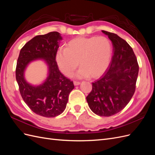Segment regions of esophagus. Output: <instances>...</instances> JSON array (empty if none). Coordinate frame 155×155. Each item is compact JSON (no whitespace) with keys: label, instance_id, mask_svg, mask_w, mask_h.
I'll return each instance as SVG.
<instances>
[{"label":"esophagus","instance_id":"34e87169","mask_svg":"<svg viewBox=\"0 0 155 155\" xmlns=\"http://www.w3.org/2000/svg\"><path fill=\"white\" fill-rule=\"evenodd\" d=\"M74 85L77 86V85H79V84H80V82L78 81H74Z\"/></svg>","mask_w":155,"mask_h":155}]
</instances>
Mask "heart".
<instances>
[{
  "mask_svg": "<svg viewBox=\"0 0 155 155\" xmlns=\"http://www.w3.org/2000/svg\"><path fill=\"white\" fill-rule=\"evenodd\" d=\"M112 50L110 42L106 37H79L69 41L66 48L58 50L56 61L61 71L66 76H70L79 64L81 68L75 74L76 77L89 76L96 78L109 67Z\"/></svg>",
  "mask_w": 155,
  "mask_h": 155,
  "instance_id": "1",
  "label": "heart"
}]
</instances>
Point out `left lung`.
<instances>
[{"label": "left lung", "mask_w": 155, "mask_h": 155, "mask_svg": "<svg viewBox=\"0 0 155 155\" xmlns=\"http://www.w3.org/2000/svg\"><path fill=\"white\" fill-rule=\"evenodd\" d=\"M112 41L113 55L110 67L99 80L92 83L87 96L91 110L100 116H110L123 110L135 92L139 66L133 48L114 33L102 30Z\"/></svg>", "instance_id": "left-lung-1"}]
</instances>
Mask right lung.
<instances>
[{
  "instance_id": "right-lung-1",
  "label": "right lung",
  "mask_w": 155,
  "mask_h": 155,
  "mask_svg": "<svg viewBox=\"0 0 155 155\" xmlns=\"http://www.w3.org/2000/svg\"><path fill=\"white\" fill-rule=\"evenodd\" d=\"M62 37L58 31L39 35L26 43L21 48L15 70L21 95L26 104L35 114L46 118L61 114L66 108L68 96L74 88L73 81L59 71L55 61ZM43 58L49 66V76L39 86L28 84L24 72L32 60Z\"/></svg>"
}]
</instances>
